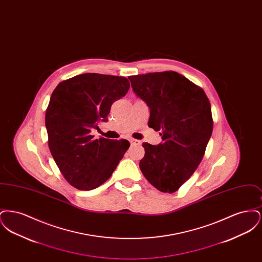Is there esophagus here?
Instances as JSON below:
<instances>
[{
  "label": "esophagus",
  "mask_w": 262,
  "mask_h": 262,
  "mask_svg": "<svg viewBox=\"0 0 262 262\" xmlns=\"http://www.w3.org/2000/svg\"><path fill=\"white\" fill-rule=\"evenodd\" d=\"M129 142H130L132 145H140V141L137 140V139H135V138H130Z\"/></svg>",
  "instance_id": "obj_1"
}]
</instances>
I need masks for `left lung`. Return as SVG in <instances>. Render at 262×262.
<instances>
[{
    "instance_id": "obj_1",
    "label": "left lung",
    "mask_w": 262,
    "mask_h": 262,
    "mask_svg": "<svg viewBox=\"0 0 262 262\" xmlns=\"http://www.w3.org/2000/svg\"><path fill=\"white\" fill-rule=\"evenodd\" d=\"M132 88L150 109L148 126L162 143L143 142L139 168L162 192L173 193L198 169L213 130L211 105L202 88L176 72L130 75Z\"/></svg>"
}]
</instances>
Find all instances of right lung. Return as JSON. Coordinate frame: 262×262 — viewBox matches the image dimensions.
<instances>
[{
	"label": "right lung",
	"instance_id": "obj_1",
	"mask_svg": "<svg viewBox=\"0 0 262 262\" xmlns=\"http://www.w3.org/2000/svg\"><path fill=\"white\" fill-rule=\"evenodd\" d=\"M124 76L83 74L60 82L45 115L51 154L67 182L80 190L104 184L129 147L126 139H99L90 135L99 121H108L111 106L124 97Z\"/></svg>",
	"mask_w": 262,
	"mask_h": 262
}]
</instances>
